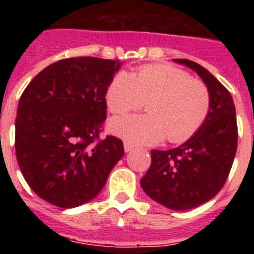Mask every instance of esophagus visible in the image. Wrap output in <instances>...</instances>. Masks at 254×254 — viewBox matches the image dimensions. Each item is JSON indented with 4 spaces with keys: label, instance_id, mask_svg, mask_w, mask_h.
Wrapping results in <instances>:
<instances>
[{
    "label": "esophagus",
    "instance_id": "esophagus-1",
    "mask_svg": "<svg viewBox=\"0 0 254 254\" xmlns=\"http://www.w3.org/2000/svg\"><path fill=\"white\" fill-rule=\"evenodd\" d=\"M123 147H125L126 152H129V151H132V150H133V146H132L131 143H128V142H125Z\"/></svg>",
    "mask_w": 254,
    "mask_h": 254
}]
</instances>
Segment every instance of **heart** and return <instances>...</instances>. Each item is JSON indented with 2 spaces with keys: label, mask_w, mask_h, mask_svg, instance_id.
I'll list each match as a JSON object with an SVG mask.
<instances>
[{
  "label": "heart",
  "mask_w": 254,
  "mask_h": 254,
  "mask_svg": "<svg viewBox=\"0 0 254 254\" xmlns=\"http://www.w3.org/2000/svg\"><path fill=\"white\" fill-rule=\"evenodd\" d=\"M108 108L125 114L143 105L146 114L113 118L108 128L133 145H155L188 140L205 122L210 109V91L201 80L192 78L172 64H147L131 73L120 71L107 89Z\"/></svg>",
  "instance_id": "1"
}]
</instances>
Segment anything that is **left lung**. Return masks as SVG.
I'll list each match as a JSON object with an SVG mask.
<instances>
[{
    "label": "left lung",
    "instance_id": "left-lung-1",
    "mask_svg": "<svg viewBox=\"0 0 254 254\" xmlns=\"http://www.w3.org/2000/svg\"><path fill=\"white\" fill-rule=\"evenodd\" d=\"M193 69L210 91V109L202 126L176 149L152 150L151 165L141 179L143 192L170 210L198 207L225 185L237 152L235 105L224 85L205 67L173 60Z\"/></svg>",
    "mask_w": 254,
    "mask_h": 254
}]
</instances>
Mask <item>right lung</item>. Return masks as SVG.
I'll use <instances>...</instances> for the list:
<instances>
[{
  "mask_svg": "<svg viewBox=\"0 0 254 254\" xmlns=\"http://www.w3.org/2000/svg\"><path fill=\"white\" fill-rule=\"evenodd\" d=\"M117 60H61L40 71L22 93L15 149L26 183L47 202L72 208L99 194L125 155L114 136L95 143L107 117V89Z\"/></svg>",
  "mask_w": 254,
  "mask_h": 254,
  "instance_id": "obj_1",
  "label": "right lung"
}]
</instances>
